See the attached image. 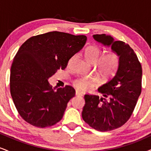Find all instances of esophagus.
<instances>
[{"mask_svg": "<svg viewBox=\"0 0 151 151\" xmlns=\"http://www.w3.org/2000/svg\"><path fill=\"white\" fill-rule=\"evenodd\" d=\"M75 94H76V96H82V93H81V92H79V91H77V90H76Z\"/></svg>", "mask_w": 151, "mask_h": 151, "instance_id": "1", "label": "esophagus"}]
</instances>
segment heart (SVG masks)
<instances>
[{"mask_svg":"<svg viewBox=\"0 0 151 151\" xmlns=\"http://www.w3.org/2000/svg\"><path fill=\"white\" fill-rule=\"evenodd\" d=\"M105 51L99 45H91L84 51L86 59L91 64H96L97 74L104 79H109L116 74L119 65V56L116 52L104 54ZM94 78L79 77L73 81V85L77 90L84 91L97 85Z\"/></svg>","mask_w":151,"mask_h":151,"instance_id":"heart-1","label":"heart"}]
</instances>
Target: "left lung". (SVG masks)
Returning <instances> with one entry per match:
<instances>
[{
  "mask_svg": "<svg viewBox=\"0 0 151 151\" xmlns=\"http://www.w3.org/2000/svg\"><path fill=\"white\" fill-rule=\"evenodd\" d=\"M93 38L104 45H111L119 56L116 74L98 91L104 97L84 96L83 120L93 129L109 131L124 125L132 115L142 89V67L136 54L129 44L114 41L105 34Z\"/></svg>",
  "mask_w": 151,
  "mask_h": 151,
  "instance_id": "obj_1",
  "label": "left lung"
}]
</instances>
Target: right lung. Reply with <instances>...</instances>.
Segmentation results:
<instances>
[{"instance_id": "obj_1", "label": "right lung", "mask_w": 151, "mask_h": 151, "mask_svg": "<svg viewBox=\"0 0 151 151\" xmlns=\"http://www.w3.org/2000/svg\"><path fill=\"white\" fill-rule=\"evenodd\" d=\"M86 39L85 35L53 31L32 36L20 46L10 69V90L15 108L26 122L46 128L61 120L75 90L70 85L55 90L47 79L66 68Z\"/></svg>"}]
</instances>
